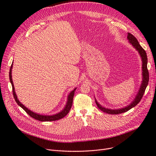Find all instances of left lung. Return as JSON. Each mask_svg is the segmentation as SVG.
Returning a JSON list of instances; mask_svg holds the SVG:
<instances>
[{
	"label": "left lung",
	"instance_id": "obj_1",
	"mask_svg": "<svg viewBox=\"0 0 156 156\" xmlns=\"http://www.w3.org/2000/svg\"><path fill=\"white\" fill-rule=\"evenodd\" d=\"M127 39L129 40V44H130L133 48L136 49V50L138 52L140 56H141V61H142V81L140 85V87L139 90H138L137 93L135 97V98L134 100L132 101L129 105L125 106L123 108H118V109H111V108H105V107H103L101 105L100 103L97 101L96 99L95 98V101L96 103L97 107H98L100 110L103 112H104L107 114H118L121 113H123L126 111H129L130 109L134 107L136 105H137V103H139L142 97L144 94V93H145V89L147 87L148 83V80H149V74H148V71L147 69V56L145 51L143 49V48L140 45V43L138 42L136 38L135 37L132 35V34L128 33V35H127Z\"/></svg>",
	"mask_w": 156,
	"mask_h": 156
}]
</instances>
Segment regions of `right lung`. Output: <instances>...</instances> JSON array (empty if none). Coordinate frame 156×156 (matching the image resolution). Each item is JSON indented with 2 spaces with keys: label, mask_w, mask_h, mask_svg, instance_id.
I'll return each instance as SVG.
<instances>
[{
  "label": "right lung",
  "mask_w": 156,
  "mask_h": 156,
  "mask_svg": "<svg viewBox=\"0 0 156 156\" xmlns=\"http://www.w3.org/2000/svg\"><path fill=\"white\" fill-rule=\"evenodd\" d=\"M12 68H13V63L11 66V68L9 70V80L10 82L11 83V85H12V89H13V96L14 98L16 101V102L21 108H22L24 110L29 114L31 117H32L33 118L37 120L40 121V122H52V121H56V120H58L62 118H63V117H65L66 115L69 113V111L71 110V108L72 107V104H73V97L74 95V91L76 90V88L74 89L67 96V100L66 102V104L61 111H60L59 112H58L56 114H53V115H43V114H40L38 113H36L34 112L31 111V110H30L28 108H27L25 105H24L19 100L18 98H17V96L16 94L15 90V87H14V85H13V80H12Z\"/></svg>",
  "instance_id": "obj_1"
}]
</instances>
